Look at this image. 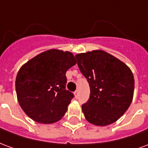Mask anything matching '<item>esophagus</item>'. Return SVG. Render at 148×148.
<instances>
[{"mask_svg":"<svg viewBox=\"0 0 148 148\" xmlns=\"http://www.w3.org/2000/svg\"><path fill=\"white\" fill-rule=\"evenodd\" d=\"M74 94H75V96L77 97V95H78V90H76V91L74 92Z\"/></svg>","mask_w":148,"mask_h":148,"instance_id":"obj_1","label":"esophagus"}]
</instances>
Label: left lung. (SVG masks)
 <instances>
[{"label":"left lung","mask_w":148,"mask_h":148,"mask_svg":"<svg viewBox=\"0 0 148 148\" xmlns=\"http://www.w3.org/2000/svg\"><path fill=\"white\" fill-rule=\"evenodd\" d=\"M75 57L90 88V98L82 106L86 119L97 126L116 122L127 111L133 98L135 81L132 71L101 50Z\"/></svg>","instance_id":"8db88e82"}]
</instances>
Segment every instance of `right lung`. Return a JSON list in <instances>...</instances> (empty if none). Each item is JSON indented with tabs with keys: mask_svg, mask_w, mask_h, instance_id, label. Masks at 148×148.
<instances>
[{
	"mask_svg": "<svg viewBox=\"0 0 148 148\" xmlns=\"http://www.w3.org/2000/svg\"><path fill=\"white\" fill-rule=\"evenodd\" d=\"M76 62L71 52L51 49L21 66L16 78V91L21 109L31 119L52 124L62 118L74 97L66 90V73Z\"/></svg>",
	"mask_w": 148,
	"mask_h": 148,
	"instance_id": "obj_1",
	"label": "right lung"
}]
</instances>
